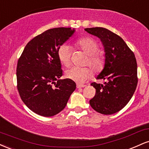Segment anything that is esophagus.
<instances>
[{"label": "esophagus", "instance_id": "34e87169", "mask_svg": "<svg viewBox=\"0 0 149 149\" xmlns=\"http://www.w3.org/2000/svg\"><path fill=\"white\" fill-rule=\"evenodd\" d=\"M86 85L84 84H77V88H83V87H85Z\"/></svg>", "mask_w": 149, "mask_h": 149}]
</instances>
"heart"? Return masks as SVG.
Listing matches in <instances>:
<instances>
[{
  "instance_id": "1",
  "label": "heart",
  "mask_w": 149,
  "mask_h": 149,
  "mask_svg": "<svg viewBox=\"0 0 149 149\" xmlns=\"http://www.w3.org/2000/svg\"><path fill=\"white\" fill-rule=\"evenodd\" d=\"M75 45L88 55L86 65H89L96 72L102 71L106 63V57L102 52L99 51V44L95 40L90 37L80 38L75 42ZM72 48L70 45L63 44L59 47L58 55L61 62L66 67L70 65ZM92 75L90 68L72 67L65 72V77L70 79L82 83Z\"/></svg>"
}]
</instances>
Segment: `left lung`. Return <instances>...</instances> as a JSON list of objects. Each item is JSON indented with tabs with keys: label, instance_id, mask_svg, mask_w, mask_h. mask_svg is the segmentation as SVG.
<instances>
[{
	"label": "left lung",
	"instance_id": "1",
	"mask_svg": "<svg viewBox=\"0 0 149 149\" xmlns=\"http://www.w3.org/2000/svg\"><path fill=\"white\" fill-rule=\"evenodd\" d=\"M98 37L105 51L106 63L97 79L104 84L93 82L95 95L90 100L91 106L102 114H112L121 110L132 98L137 86V64L135 56L124 40L109 30L101 27L85 29Z\"/></svg>",
	"mask_w": 149,
	"mask_h": 149
}]
</instances>
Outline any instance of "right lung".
<instances>
[{
    "instance_id": "1",
    "label": "right lung",
    "mask_w": 149,
    "mask_h": 149,
    "mask_svg": "<svg viewBox=\"0 0 149 149\" xmlns=\"http://www.w3.org/2000/svg\"><path fill=\"white\" fill-rule=\"evenodd\" d=\"M74 30L55 28L38 35L28 42L17 66V81L21 99L31 111L53 116L65 107L76 84L62 76L58 49Z\"/></svg>"
}]
</instances>
